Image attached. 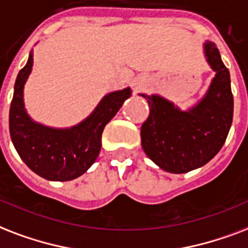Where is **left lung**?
<instances>
[{"label": "left lung", "mask_w": 248, "mask_h": 248, "mask_svg": "<svg viewBox=\"0 0 248 248\" xmlns=\"http://www.w3.org/2000/svg\"><path fill=\"white\" fill-rule=\"evenodd\" d=\"M204 49L216 76L193 110L182 112L164 98L142 94L150 107L141 126L142 147L155 164L170 173H186L210 162L224 145L233 120L229 70L214 42H207Z\"/></svg>", "instance_id": "left-lung-1"}]
</instances>
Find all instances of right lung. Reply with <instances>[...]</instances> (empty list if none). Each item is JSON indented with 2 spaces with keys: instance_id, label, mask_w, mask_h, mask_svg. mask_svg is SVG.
<instances>
[{
  "instance_id": "obj_1",
  "label": "right lung",
  "mask_w": 248,
  "mask_h": 248,
  "mask_svg": "<svg viewBox=\"0 0 248 248\" xmlns=\"http://www.w3.org/2000/svg\"><path fill=\"white\" fill-rule=\"evenodd\" d=\"M33 64L32 54L19 71L10 106L11 141L22 160L38 176L50 181H70L81 176L97 159L102 132L114 118L130 89L107 94L94 112L71 129H53L30 119L23 103V86Z\"/></svg>"
}]
</instances>
